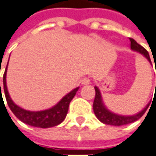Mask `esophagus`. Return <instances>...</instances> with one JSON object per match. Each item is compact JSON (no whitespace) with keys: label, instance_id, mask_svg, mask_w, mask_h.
I'll use <instances>...</instances> for the list:
<instances>
[{"label":"esophagus","instance_id":"esophagus-1","mask_svg":"<svg viewBox=\"0 0 156 156\" xmlns=\"http://www.w3.org/2000/svg\"><path fill=\"white\" fill-rule=\"evenodd\" d=\"M81 83L82 84H90V79L89 78H87V77H85V78H83V79L81 80Z\"/></svg>","mask_w":156,"mask_h":156}]
</instances>
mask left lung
<instances>
[{"mask_svg": "<svg viewBox=\"0 0 156 156\" xmlns=\"http://www.w3.org/2000/svg\"><path fill=\"white\" fill-rule=\"evenodd\" d=\"M130 41H131V49L144 56L145 58L149 60V63L152 64L150 57H149V52L147 51L144 48L142 47L140 44H138L134 39L130 38ZM95 90H96V96H95V100H94V103H93L94 113L96 114V118L98 119L101 122L106 124V125H111V126H125V125H128V124L135 122L144 114L146 110L148 109L149 106V103L147 104V106L145 107L143 109L142 111H140L138 114L131 115V116H123V115H119V114H114L105 107L104 103L102 101V98H101L100 90L96 86H95Z\"/></svg>", "mask_w": 156, "mask_h": 156, "instance_id": "obj_1", "label": "left lung"}]
</instances>
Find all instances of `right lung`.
Instances as JSON below:
<instances>
[{"mask_svg":"<svg viewBox=\"0 0 156 156\" xmlns=\"http://www.w3.org/2000/svg\"><path fill=\"white\" fill-rule=\"evenodd\" d=\"M7 68L5 70V73L3 75V88H4L7 105L17 118L22 122L25 123L29 126L40 127V128H49V127L55 126L64 120L68 112L70 102L75 96L79 87L74 89L73 90H72L67 95H66L55 106H54L51 108L43 110V111H28V110L21 108L18 105H16L9 96L8 91H7V82H6ZM2 96V95L1 91V96Z\"/></svg>","mask_w":156,"mask_h":156,"instance_id":"right-lung-1","label":"right lung"}]
</instances>
